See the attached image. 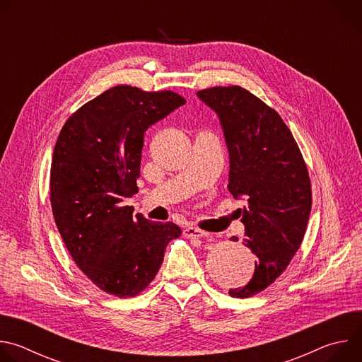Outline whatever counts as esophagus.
I'll use <instances>...</instances> for the list:
<instances>
[{"label": "esophagus", "mask_w": 362, "mask_h": 362, "mask_svg": "<svg viewBox=\"0 0 362 362\" xmlns=\"http://www.w3.org/2000/svg\"><path fill=\"white\" fill-rule=\"evenodd\" d=\"M183 235L186 238H204L208 236V232H204L199 228H193V226H187L185 230H183Z\"/></svg>", "instance_id": "34e87169"}]
</instances>
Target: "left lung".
I'll return each instance as SVG.
<instances>
[{"label":"left lung","mask_w":362,"mask_h":362,"mask_svg":"<svg viewBox=\"0 0 362 362\" xmlns=\"http://www.w3.org/2000/svg\"><path fill=\"white\" fill-rule=\"evenodd\" d=\"M197 97L221 120L229 151L228 189L246 200L242 243L256 256L255 272L247 285L229 293L247 298L274 284L299 249L311 214V180L291 130L262 100L239 86L204 88Z\"/></svg>","instance_id":"left-lung-1"}]
</instances>
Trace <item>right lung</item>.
Masks as SVG:
<instances>
[{
    "label": "right lung",
    "instance_id": "add662e5",
    "mask_svg": "<svg viewBox=\"0 0 362 362\" xmlns=\"http://www.w3.org/2000/svg\"><path fill=\"white\" fill-rule=\"evenodd\" d=\"M185 103L169 90L116 86L81 106L59 134L49 175L54 221L77 267L110 295L146 289L182 233L172 222L133 216L124 200L139 190L144 132Z\"/></svg>",
    "mask_w": 362,
    "mask_h": 362
}]
</instances>
